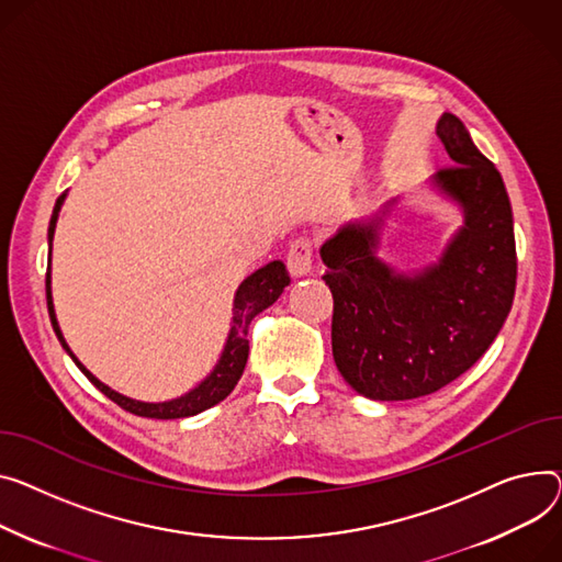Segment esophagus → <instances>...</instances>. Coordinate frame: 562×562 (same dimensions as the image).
Instances as JSON below:
<instances>
[{"mask_svg": "<svg viewBox=\"0 0 562 562\" xmlns=\"http://www.w3.org/2000/svg\"><path fill=\"white\" fill-rule=\"evenodd\" d=\"M314 265V239L310 235L295 237L286 250V267L293 276H307Z\"/></svg>", "mask_w": 562, "mask_h": 562, "instance_id": "esophagus-1", "label": "esophagus"}]
</instances>
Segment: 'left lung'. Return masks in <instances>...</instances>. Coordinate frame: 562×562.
Wrapping results in <instances>:
<instances>
[{
    "label": "left lung",
    "instance_id": "left-lung-1",
    "mask_svg": "<svg viewBox=\"0 0 562 562\" xmlns=\"http://www.w3.org/2000/svg\"><path fill=\"white\" fill-rule=\"evenodd\" d=\"M438 137L457 165L434 182L463 205L465 226L436 267L393 273L375 257L378 221L348 223L321 248L334 363L370 400H414L454 382L491 348L513 307L517 255L504 180L450 112Z\"/></svg>",
    "mask_w": 562,
    "mask_h": 562
}]
</instances>
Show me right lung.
<instances>
[{
    "instance_id": "obj_1",
    "label": "right lung",
    "mask_w": 562,
    "mask_h": 562,
    "mask_svg": "<svg viewBox=\"0 0 562 562\" xmlns=\"http://www.w3.org/2000/svg\"><path fill=\"white\" fill-rule=\"evenodd\" d=\"M65 194L56 201L52 221H49V255H52V239H54V228H56V218H58V210L63 203ZM289 284V276L282 261H271V265L261 267L259 271H255L252 276H248L241 286L237 289L235 295V312H233V327L228 334V344L223 348V355L216 363V368L212 370V375L201 382L194 391H190L187 395L171 400V402H160V404H151V402H137L131 397H124L120 393H115L112 389H108L105 384H101L90 370H86V366L71 355L69 346L65 344L56 314H54V303H52V278H49V267H47V307H49V318L54 325V331L58 336V341L63 344L65 352L74 359L83 375L115 404H120L128 414L142 416V418H156V420H176V418H187V416H196L201 411L218 404L221 400H226L233 389L237 386L246 359H248V325L250 321L261 312L267 310L269 305H273L280 293L284 291V286Z\"/></svg>"
}]
</instances>
